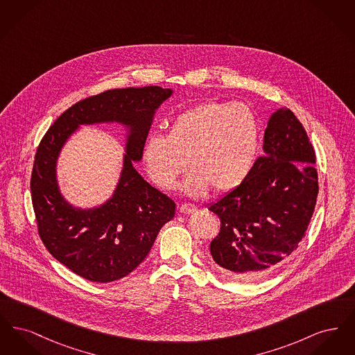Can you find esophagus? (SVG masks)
<instances>
[{
    "label": "esophagus",
    "mask_w": 355,
    "mask_h": 355,
    "mask_svg": "<svg viewBox=\"0 0 355 355\" xmlns=\"http://www.w3.org/2000/svg\"><path fill=\"white\" fill-rule=\"evenodd\" d=\"M196 210H197V206L193 205V203H182V205L180 206V211L184 213V214H191V213H194Z\"/></svg>",
    "instance_id": "obj_1"
}]
</instances>
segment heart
Masks as SVG:
<instances>
[{"mask_svg": "<svg viewBox=\"0 0 355 355\" xmlns=\"http://www.w3.org/2000/svg\"><path fill=\"white\" fill-rule=\"evenodd\" d=\"M259 148V122L242 102H203L177 114L168 135H152L142 161L153 184L171 190L187 168L184 190L198 197L211 186L232 191L250 175Z\"/></svg>", "mask_w": 355, "mask_h": 355, "instance_id": "1", "label": "heart"}]
</instances>
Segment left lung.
I'll list each match as a JSON object with an SVG mask.
<instances>
[{"label":"left lung","mask_w":355,"mask_h":355,"mask_svg":"<svg viewBox=\"0 0 355 355\" xmlns=\"http://www.w3.org/2000/svg\"><path fill=\"white\" fill-rule=\"evenodd\" d=\"M263 153L242 185L209 206L220 220L211 257L243 282L263 278L298 248L318 196L315 152L290 109L271 114Z\"/></svg>","instance_id":"left-lung-1"}]
</instances>
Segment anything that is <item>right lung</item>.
<instances>
[{
    "label": "right lung",
    "mask_w": 355,
    "mask_h": 355,
    "mask_svg": "<svg viewBox=\"0 0 355 355\" xmlns=\"http://www.w3.org/2000/svg\"><path fill=\"white\" fill-rule=\"evenodd\" d=\"M171 94V89L159 86L106 90L69 107L38 145L31 180L38 234L58 262L87 281L107 284L126 277L146 258L161 227L174 217V201L133 166L142 159L155 110ZM113 121L127 129L119 184L106 203L76 208L58 186L59 153L81 124Z\"/></svg>",
    "instance_id": "obj_1"
}]
</instances>
